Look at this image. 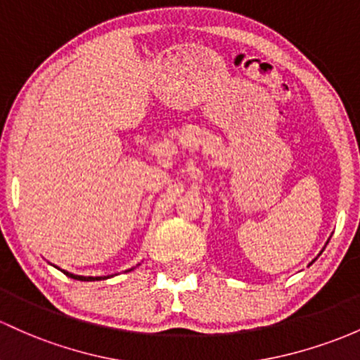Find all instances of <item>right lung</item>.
Instances as JSON below:
<instances>
[{
  "label": "right lung",
  "instance_id": "1",
  "mask_svg": "<svg viewBox=\"0 0 360 360\" xmlns=\"http://www.w3.org/2000/svg\"><path fill=\"white\" fill-rule=\"evenodd\" d=\"M61 271H63V269H61ZM65 274H67V276H70V278H73V280H80V281H94V280H106V278H110V276H79V274H72V273H68V271H63Z\"/></svg>",
  "mask_w": 360,
  "mask_h": 360
}]
</instances>
